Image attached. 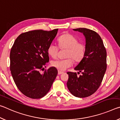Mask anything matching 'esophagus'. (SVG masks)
I'll list each match as a JSON object with an SVG mask.
<instances>
[{"label": "esophagus", "instance_id": "esophagus-1", "mask_svg": "<svg viewBox=\"0 0 120 120\" xmlns=\"http://www.w3.org/2000/svg\"><path fill=\"white\" fill-rule=\"evenodd\" d=\"M63 73H64V72H62V71H61L58 70V75H61V74H62Z\"/></svg>", "mask_w": 120, "mask_h": 120}]
</instances>
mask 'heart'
I'll return each instance as SVG.
<instances>
[{"instance_id":"obj_1","label":"heart","mask_w":120,"mask_h":120,"mask_svg":"<svg viewBox=\"0 0 120 120\" xmlns=\"http://www.w3.org/2000/svg\"><path fill=\"white\" fill-rule=\"evenodd\" d=\"M78 40L74 35L69 33H65L58 38V43L61 49H66V59H57L52 61L51 65L58 70L64 71L73 64L74 61L76 62L81 61L85 56L86 46L82 42ZM48 53L53 58L58 56L59 48L55 44L51 43L48 48Z\"/></svg>"}]
</instances>
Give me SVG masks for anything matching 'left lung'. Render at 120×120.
I'll return each mask as SVG.
<instances>
[{"instance_id": "8db88e82", "label": "left lung", "mask_w": 120, "mask_h": 120, "mask_svg": "<svg viewBox=\"0 0 120 120\" xmlns=\"http://www.w3.org/2000/svg\"><path fill=\"white\" fill-rule=\"evenodd\" d=\"M73 30L84 34L86 52L84 58L74 68L82 75L77 76L76 72H68L67 85L74 96L84 98L94 94L101 85L106 70V51L101 36L96 32L86 28Z\"/></svg>"}]
</instances>
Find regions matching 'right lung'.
I'll use <instances>...</instances> for the list:
<instances>
[{
	"instance_id": "add662e5",
	"label": "right lung",
	"mask_w": 120,
	"mask_h": 120,
	"mask_svg": "<svg viewBox=\"0 0 120 120\" xmlns=\"http://www.w3.org/2000/svg\"><path fill=\"white\" fill-rule=\"evenodd\" d=\"M58 31L40 30L23 33L18 36L12 46L10 70L16 86L26 96L33 99L44 97L57 76L58 70L54 67L43 74L40 70L49 61L48 48Z\"/></svg>"
}]
</instances>
